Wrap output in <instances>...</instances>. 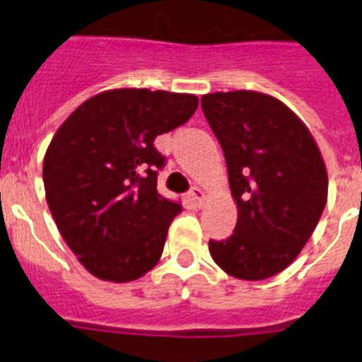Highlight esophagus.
I'll return each mask as SVG.
<instances>
[{
    "label": "esophagus",
    "instance_id": "obj_1",
    "mask_svg": "<svg viewBox=\"0 0 362 362\" xmlns=\"http://www.w3.org/2000/svg\"><path fill=\"white\" fill-rule=\"evenodd\" d=\"M188 194H190L192 201H194V203H196L197 206H201V204H203V201H204V192L201 190L199 187H192Z\"/></svg>",
    "mask_w": 362,
    "mask_h": 362
}]
</instances>
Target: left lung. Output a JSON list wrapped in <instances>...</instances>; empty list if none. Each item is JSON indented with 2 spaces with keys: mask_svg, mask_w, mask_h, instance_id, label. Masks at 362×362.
I'll return each mask as SVG.
<instances>
[{
  "mask_svg": "<svg viewBox=\"0 0 362 362\" xmlns=\"http://www.w3.org/2000/svg\"><path fill=\"white\" fill-rule=\"evenodd\" d=\"M238 203L230 238L209 248L226 274L245 281L276 276L299 255L317 226L328 175L305 123L279 99L252 90L201 98Z\"/></svg>",
  "mask_w": 362,
  "mask_h": 362,
  "instance_id": "1",
  "label": "left lung"
}]
</instances>
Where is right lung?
Wrapping results in <instances>:
<instances>
[{"label": "right lung", "instance_id": "add662e5", "mask_svg": "<svg viewBox=\"0 0 362 362\" xmlns=\"http://www.w3.org/2000/svg\"><path fill=\"white\" fill-rule=\"evenodd\" d=\"M199 99L148 88L94 95L69 116L43 161L57 228L92 276L139 279L158 264L179 201L158 192L166 158L153 139L187 123Z\"/></svg>", "mask_w": 362, "mask_h": 362}]
</instances>
